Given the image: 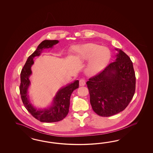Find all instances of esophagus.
I'll return each instance as SVG.
<instances>
[{"instance_id":"1","label":"esophagus","mask_w":153,"mask_h":153,"mask_svg":"<svg viewBox=\"0 0 153 153\" xmlns=\"http://www.w3.org/2000/svg\"><path fill=\"white\" fill-rule=\"evenodd\" d=\"M79 86H83L84 85H85V84H86L85 79H80L79 81Z\"/></svg>"}]
</instances>
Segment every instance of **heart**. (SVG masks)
I'll return each mask as SVG.
<instances>
[{
    "instance_id": "heart-1",
    "label": "heart",
    "mask_w": 153,
    "mask_h": 153,
    "mask_svg": "<svg viewBox=\"0 0 153 153\" xmlns=\"http://www.w3.org/2000/svg\"><path fill=\"white\" fill-rule=\"evenodd\" d=\"M74 52L80 59L89 60L85 72L90 76L100 72L107 65L111 58L109 49L95 44H87L76 46Z\"/></svg>"
}]
</instances>
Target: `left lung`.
<instances>
[{
	"label": "left lung",
	"instance_id": "1",
	"mask_svg": "<svg viewBox=\"0 0 153 153\" xmlns=\"http://www.w3.org/2000/svg\"><path fill=\"white\" fill-rule=\"evenodd\" d=\"M116 50L118 51L116 60L86 82L93 111L102 117L113 116L123 111L135 92L133 63L125 52Z\"/></svg>",
	"mask_w": 153,
	"mask_h": 153
}]
</instances>
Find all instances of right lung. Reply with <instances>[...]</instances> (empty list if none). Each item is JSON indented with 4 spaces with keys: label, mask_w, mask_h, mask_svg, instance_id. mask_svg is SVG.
I'll use <instances>...</instances> for the list:
<instances>
[{
    "label": "right lung",
    "mask_w": 153,
    "mask_h": 153,
    "mask_svg": "<svg viewBox=\"0 0 153 153\" xmlns=\"http://www.w3.org/2000/svg\"><path fill=\"white\" fill-rule=\"evenodd\" d=\"M58 42L59 41L56 40H45L42 42L36 50L29 56L21 72L19 91L23 105L34 118L42 122H56L64 119L69 111L71 95L74 90L79 88V80L63 87L56 94L51 106L44 109H37L30 102L28 88L31 83L29 77L32 74L31 67L34 63L33 58L40 56L44 49L51 48Z\"/></svg>",
    "instance_id": "obj_1"
}]
</instances>
